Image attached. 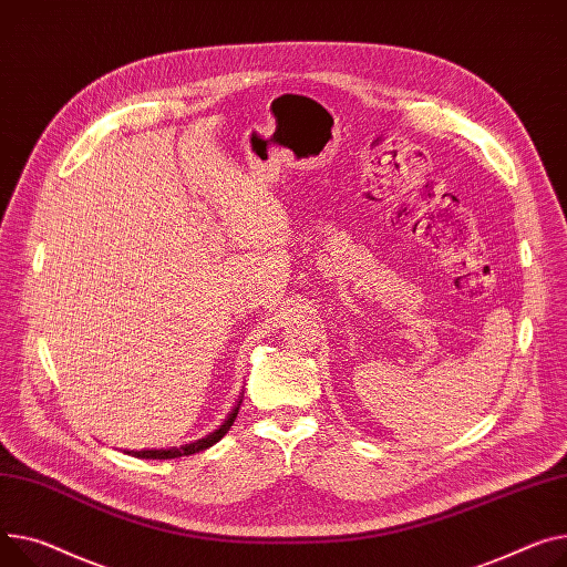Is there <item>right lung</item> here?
Masks as SVG:
<instances>
[{"instance_id":"add662e5","label":"right lung","mask_w":567,"mask_h":567,"mask_svg":"<svg viewBox=\"0 0 567 567\" xmlns=\"http://www.w3.org/2000/svg\"><path fill=\"white\" fill-rule=\"evenodd\" d=\"M239 405H241V399L237 401V405H235L233 412L228 414V420H225L216 431H212L209 435H205V437H200V440H196V442H188V444H182V446H171V449H141V451H127V454L134 456V458H150V461H168V458H179V456L198 454V451H205V449L214 446L225 433L230 431V426H233L235 420H237Z\"/></svg>"}]
</instances>
